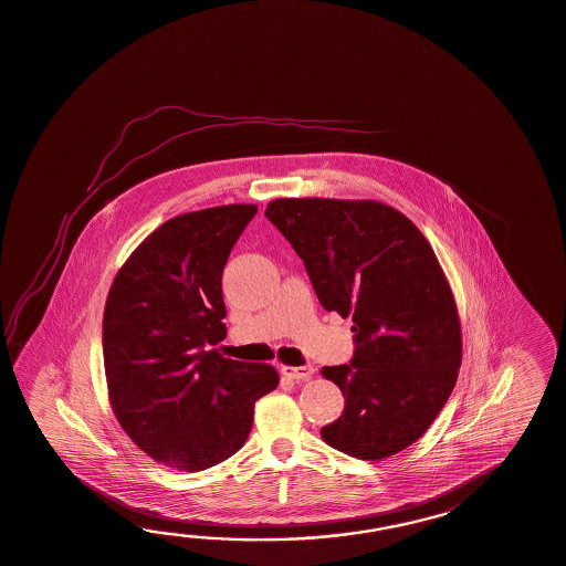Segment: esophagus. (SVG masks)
Listing matches in <instances>:
<instances>
[{
  "label": "esophagus",
  "instance_id": "34e87169",
  "mask_svg": "<svg viewBox=\"0 0 566 566\" xmlns=\"http://www.w3.org/2000/svg\"><path fill=\"white\" fill-rule=\"evenodd\" d=\"M281 375L287 377L291 381H307L314 375V367L305 365V367H281Z\"/></svg>",
  "mask_w": 566,
  "mask_h": 566
}]
</instances>
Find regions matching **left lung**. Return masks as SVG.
<instances>
[{"mask_svg":"<svg viewBox=\"0 0 566 566\" xmlns=\"http://www.w3.org/2000/svg\"><path fill=\"white\" fill-rule=\"evenodd\" d=\"M264 216L302 259L322 307L355 322L350 363L322 368L346 397L324 442L356 459L401 452L459 377V314L434 250L379 201L275 199Z\"/></svg>","mask_w":566,"mask_h":566,"instance_id":"left-lung-1","label":"left lung"}]
</instances>
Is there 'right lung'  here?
<instances>
[{"instance_id":"obj_1","label":"right lung","mask_w":566,"mask_h":566,"mask_svg":"<svg viewBox=\"0 0 566 566\" xmlns=\"http://www.w3.org/2000/svg\"><path fill=\"white\" fill-rule=\"evenodd\" d=\"M256 206L177 216L118 271L104 312V365L114 413L132 442L177 471L198 473L247 442L271 365L210 350L226 338L222 273Z\"/></svg>"}]
</instances>
